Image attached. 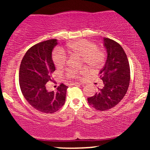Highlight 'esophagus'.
I'll list each match as a JSON object with an SVG mask.
<instances>
[{
  "mask_svg": "<svg viewBox=\"0 0 150 150\" xmlns=\"http://www.w3.org/2000/svg\"><path fill=\"white\" fill-rule=\"evenodd\" d=\"M72 85H75V86H78V85H83L84 84L82 83H78V82H75V83H73L71 84Z\"/></svg>",
  "mask_w": 150,
  "mask_h": 150,
  "instance_id": "34e87169",
  "label": "esophagus"
}]
</instances>
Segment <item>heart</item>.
I'll return each instance as SVG.
<instances>
[{
    "mask_svg": "<svg viewBox=\"0 0 150 150\" xmlns=\"http://www.w3.org/2000/svg\"><path fill=\"white\" fill-rule=\"evenodd\" d=\"M65 51L72 55H77L82 58V63H84L89 68L97 70L101 68L104 61V53L101 49L97 48L94 43L86 39H80L68 43L65 47ZM53 61L57 68H61L67 61V55L63 49H56L53 53ZM87 70L82 68L80 70L69 69L67 70V76L73 78H80L87 73Z\"/></svg>",
    "mask_w": 150,
    "mask_h": 150,
    "instance_id": "obj_1",
    "label": "heart"
}]
</instances>
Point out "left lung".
Wrapping results in <instances>:
<instances>
[{"instance_id":"obj_1","label":"left lung","mask_w":150,"mask_h":150,"mask_svg":"<svg viewBox=\"0 0 150 150\" xmlns=\"http://www.w3.org/2000/svg\"><path fill=\"white\" fill-rule=\"evenodd\" d=\"M107 58L100 70L103 87L92 97L89 104L99 111H106L116 106L128 91L130 79V65L124 50L119 44L108 38L103 39Z\"/></svg>"}]
</instances>
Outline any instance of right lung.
<instances>
[{"instance_id": "obj_1", "label": "right lung", "mask_w": 150, "mask_h": 150, "mask_svg": "<svg viewBox=\"0 0 150 150\" xmlns=\"http://www.w3.org/2000/svg\"><path fill=\"white\" fill-rule=\"evenodd\" d=\"M57 39H49L31 47L22 58L19 72V82L24 97L39 111L53 113L64 104L68 87L63 84L56 92L49 91L46 85L56 70L52 51Z\"/></svg>"}]
</instances>
